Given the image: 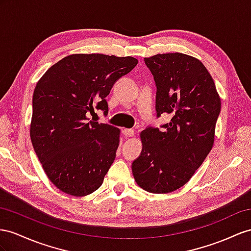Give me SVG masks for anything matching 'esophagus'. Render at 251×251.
Listing matches in <instances>:
<instances>
[{
    "label": "esophagus",
    "mask_w": 251,
    "mask_h": 251,
    "mask_svg": "<svg viewBox=\"0 0 251 251\" xmlns=\"http://www.w3.org/2000/svg\"><path fill=\"white\" fill-rule=\"evenodd\" d=\"M123 134H124V137H132V136H134V130L133 129H124L123 130Z\"/></svg>",
    "instance_id": "1"
}]
</instances>
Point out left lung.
<instances>
[{"instance_id":"left-lung-1","label":"left lung","mask_w":251,"mask_h":251,"mask_svg":"<svg viewBox=\"0 0 251 251\" xmlns=\"http://www.w3.org/2000/svg\"><path fill=\"white\" fill-rule=\"evenodd\" d=\"M157 86L156 110L171 114L162 129L149 127L140 133L142 151L131 164L143 190L164 194L187 183L214 143L221 99L207 68L182 53L144 58Z\"/></svg>"}]
</instances>
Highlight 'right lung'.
I'll return each mask as SVG.
<instances>
[{
	"label": "right lung",
	"mask_w": 251,
	"mask_h": 251,
	"mask_svg": "<svg viewBox=\"0 0 251 251\" xmlns=\"http://www.w3.org/2000/svg\"><path fill=\"white\" fill-rule=\"evenodd\" d=\"M138 64L133 57L73 54L53 64L33 95L30 140L47 176L73 196L98 190L115 159L120 129L87 113H108L114 82Z\"/></svg>",
	"instance_id": "add662e5"
}]
</instances>
